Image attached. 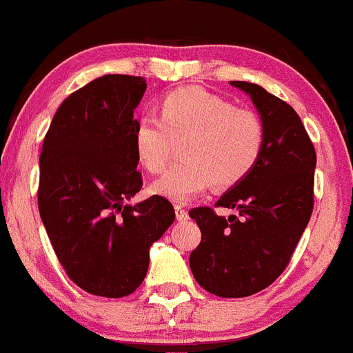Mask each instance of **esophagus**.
Instances as JSON below:
<instances>
[{
    "mask_svg": "<svg viewBox=\"0 0 353 353\" xmlns=\"http://www.w3.org/2000/svg\"><path fill=\"white\" fill-rule=\"evenodd\" d=\"M174 214H176V220L179 221L189 220V211H187L183 206H180V204H176V206H174Z\"/></svg>",
    "mask_w": 353,
    "mask_h": 353,
    "instance_id": "esophagus-1",
    "label": "esophagus"
}]
</instances>
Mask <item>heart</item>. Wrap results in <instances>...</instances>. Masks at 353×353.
<instances>
[{
  "instance_id": "obj_1",
  "label": "heart",
  "mask_w": 353,
  "mask_h": 353,
  "mask_svg": "<svg viewBox=\"0 0 353 353\" xmlns=\"http://www.w3.org/2000/svg\"><path fill=\"white\" fill-rule=\"evenodd\" d=\"M154 114L133 123V154L149 173H161L182 142L180 161L152 183V192L173 203H187L210 189H230L243 182L260 161L265 128L260 116L236 107L201 86H185L161 97Z\"/></svg>"
}]
</instances>
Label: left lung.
Segmentation results:
<instances>
[{
	"instance_id": "obj_1",
	"label": "left lung",
	"mask_w": 353,
	"mask_h": 353,
	"mask_svg": "<svg viewBox=\"0 0 353 353\" xmlns=\"http://www.w3.org/2000/svg\"><path fill=\"white\" fill-rule=\"evenodd\" d=\"M246 92L261 116L265 145L254 170L214 208L189 211L201 243L189 263L201 288L221 298H244L270 286L290 265L314 210V143L296 110L260 85L230 81Z\"/></svg>"
}]
</instances>
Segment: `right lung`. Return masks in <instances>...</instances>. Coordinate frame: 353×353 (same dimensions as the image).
<instances>
[{
	"mask_svg": "<svg viewBox=\"0 0 353 353\" xmlns=\"http://www.w3.org/2000/svg\"><path fill=\"white\" fill-rule=\"evenodd\" d=\"M145 79L107 74L70 93L53 116L39 156L38 208L69 279L90 294L121 298L145 279L149 248L174 210L142 189L132 137Z\"/></svg>",
	"mask_w": 353,
	"mask_h": 353,
	"instance_id": "1",
	"label": "right lung"
}]
</instances>
